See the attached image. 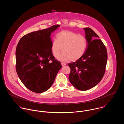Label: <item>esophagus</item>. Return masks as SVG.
Returning <instances> with one entry per match:
<instances>
[{"instance_id":"esophagus-1","label":"esophagus","mask_w":124,"mask_h":124,"mask_svg":"<svg viewBox=\"0 0 124 124\" xmlns=\"http://www.w3.org/2000/svg\"><path fill=\"white\" fill-rule=\"evenodd\" d=\"M61 65H62V66L63 67V66H66V65H67V64L65 63H64V62H62V63H61Z\"/></svg>"}]
</instances>
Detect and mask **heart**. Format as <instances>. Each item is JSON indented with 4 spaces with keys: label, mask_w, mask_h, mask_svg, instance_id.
<instances>
[{
    "label": "heart",
    "mask_w": 124,
    "mask_h": 124,
    "mask_svg": "<svg viewBox=\"0 0 124 124\" xmlns=\"http://www.w3.org/2000/svg\"><path fill=\"white\" fill-rule=\"evenodd\" d=\"M87 47L85 37L71 31H62L57 35V39L52 40L51 50L53 56L59 57L60 60L67 61L69 60H76L85 53Z\"/></svg>",
    "instance_id": "heart-1"
}]
</instances>
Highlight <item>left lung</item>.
Listing matches in <instances>:
<instances>
[{
    "instance_id": "1",
    "label": "left lung",
    "mask_w": 124,
    "mask_h": 124,
    "mask_svg": "<svg viewBox=\"0 0 124 124\" xmlns=\"http://www.w3.org/2000/svg\"><path fill=\"white\" fill-rule=\"evenodd\" d=\"M85 31L87 47L84 54L76 61L68 63L71 71L69 80L77 89L89 90L100 82L105 74L107 50L95 32L89 27ZM94 38L97 39H93Z\"/></svg>"
}]
</instances>
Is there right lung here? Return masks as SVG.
Wrapping results in <instances>:
<instances>
[{
    "instance_id": "obj_1",
    "label": "right lung",
    "mask_w": 124,
    "mask_h": 124,
    "mask_svg": "<svg viewBox=\"0 0 124 124\" xmlns=\"http://www.w3.org/2000/svg\"><path fill=\"white\" fill-rule=\"evenodd\" d=\"M60 25L31 32L22 37L16 46V68L20 79L30 91L42 93L52 85L62 67L53 56L51 33Z\"/></svg>"
}]
</instances>
